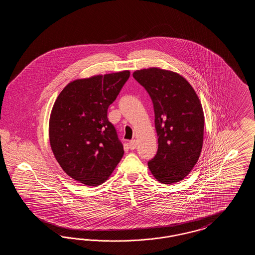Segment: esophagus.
Here are the masks:
<instances>
[{"label": "esophagus", "instance_id": "1", "mask_svg": "<svg viewBox=\"0 0 255 255\" xmlns=\"http://www.w3.org/2000/svg\"><path fill=\"white\" fill-rule=\"evenodd\" d=\"M136 146H137V142H136L135 139H132V140L129 142V148H130L131 150H134V149L136 148Z\"/></svg>", "mask_w": 255, "mask_h": 255}]
</instances>
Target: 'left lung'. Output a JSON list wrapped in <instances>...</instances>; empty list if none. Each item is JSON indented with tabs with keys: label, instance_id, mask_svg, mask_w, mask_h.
Masks as SVG:
<instances>
[{
	"label": "left lung",
	"instance_id": "8db88e82",
	"mask_svg": "<svg viewBox=\"0 0 255 255\" xmlns=\"http://www.w3.org/2000/svg\"><path fill=\"white\" fill-rule=\"evenodd\" d=\"M133 76L154 105L158 146L148 167L158 182H180L194 167L203 147L205 118L200 99L178 73L150 68Z\"/></svg>",
	"mask_w": 255,
	"mask_h": 255
}]
</instances>
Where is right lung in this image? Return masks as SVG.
<instances>
[{"label":"right lung","instance_id":"obj_1","mask_svg":"<svg viewBox=\"0 0 255 255\" xmlns=\"http://www.w3.org/2000/svg\"><path fill=\"white\" fill-rule=\"evenodd\" d=\"M129 76L124 71L74 80L55 100L49 142L62 169L73 180L99 185L123 157V145L107 114Z\"/></svg>","mask_w":255,"mask_h":255}]
</instances>
